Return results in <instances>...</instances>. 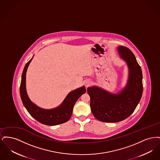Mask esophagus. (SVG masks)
<instances>
[{
    "label": "esophagus",
    "instance_id": "esophagus-1",
    "mask_svg": "<svg viewBox=\"0 0 160 160\" xmlns=\"http://www.w3.org/2000/svg\"><path fill=\"white\" fill-rule=\"evenodd\" d=\"M84 86H86V88H88V87H90L91 86L92 82L89 80H86V81H84Z\"/></svg>",
    "mask_w": 160,
    "mask_h": 160
}]
</instances>
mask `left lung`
I'll list each match as a JSON object with an SVG mask.
<instances>
[{"instance_id": "obj_1", "label": "left lung", "mask_w": 160, "mask_h": 160, "mask_svg": "<svg viewBox=\"0 0 160 160\" xmlns=\"http://www.w3.org/2000/svg\"><path fill=\"white\" fill-rule=\"evenodd\" d=\"M118 51L129 68L126 88L118 95L110 93L97 87L87 89L91 98L92 113L101 122H120L128 118L135 110L143 93L142 71L134 54L124 46H119Z\"/></svg>"}]
</instances>
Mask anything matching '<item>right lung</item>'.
I'll use <instances>...</instances> for the list:
<instances>
[{"label":"right lung","instance_id":"right-lung-1","mask_svg":"<svg viewBox=\"0 0 160 160\" xmlns=\"http://www.w3.org/2000/svg\"><path fill=\"white\" fill-rule=\"evenodd\" d=\"M32 59V58L26 64L22 76L20 93L23 105L34 119L42 124L52 126L67 122L72 115L73 107L77 99L86 92L85 87L70 92L63 103L56 108L45 110L38 107L31 102L26 91V74Z\"/></svg>","mask_w":160,"mask_h":160}]
</instances>
